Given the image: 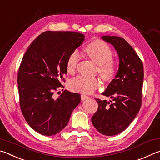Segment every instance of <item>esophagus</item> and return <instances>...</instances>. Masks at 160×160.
<instances>
[{"mask_svg":"<svg viewBox=\"0 0 160 160\" xmlns=\"http://www.w3.org/2000/svg\"><path fill=\"white\" fill-rule=\"evenodd\" d=\"M89 98V97L88 96H87V95H85V94H81V99L82 100H85V99H88Z\"/></svg>","mask_w":160,"mask_h":160,"instance_id":"34e87169","label":"esophagus"}]
</instances>
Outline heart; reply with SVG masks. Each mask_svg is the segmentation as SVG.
I'll use <instances>...</instances> for the list:
<instances>
[{
    "label": "heart",
    "instance_id": "obj_1",
    "mask_svg": "<svg viewBox=\"0 0 160 160\" xmlns=\"http://www.w3.org/2000/svg\"><path fill=\"white\" fill-rule=\"evenodd\" d=\"M85 52L94 63L98 65V72L103 79L109 81L114 78L116 67L112 60L113 51L109 45L102 40H95L87 46ZM80 58V53L78 50H74L70 53L66 62L68 72L75 71ZM69 85L72 90L90 94L99 88L101 82L97 78L79 75L70 80Z\"/></svg>",
    "mask_w": 160,
    "mask_h": 160
}]
</instances>
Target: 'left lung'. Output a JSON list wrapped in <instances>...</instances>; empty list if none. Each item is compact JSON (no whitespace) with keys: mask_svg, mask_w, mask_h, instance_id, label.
Listing matches in <instances>:
<instances>
[{"mask_svg":"<svg viewBox=\"0 0 160 160\" xmlns=\"http://www.w3.org/2000/svg\"><path fill=\"white\" fill-rule=\"evenodd\" d=\"M117 51L119 68L114 79L102 94L112 101L96 99L98 109L92 122L100 133L115 135L123 132L134 120L142 104L144 78L142 62L125 39L116 36H103Z\"/></svg>","mask_w":160,"mask_h":160,"instance_id":"1","label":"left lung"}]
</instances>
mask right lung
Segmentation results:
<instances>
[{
  "label": "right lung",
  "instance_id": "1",
  "mask_svg": "<svg viewBox=\"0 0 160 160\" xmlns=\"http://www.w3.org/2000/svg\"><path fill=\"white\" fill-rule=\"evenodd\" d=\"M84 40L79 32L47 31L23 56L18 73L20 109L29 126L40 134L51 136L62 131L80 104L78 93L65 90L56 99L53 94L63 87L69 55Z\"/></svg>",
  "mask_w": 160,
  "mask_h": 160
}]
</instances>
